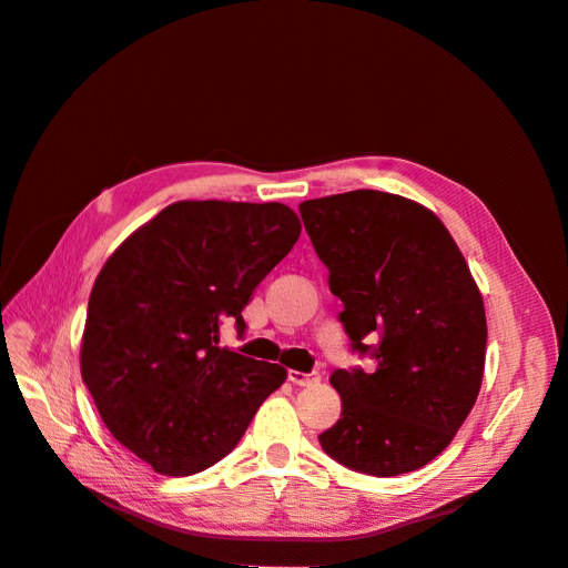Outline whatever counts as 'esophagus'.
<instances>
[{"label":"esophagus","instance_id":"esophagus-1","mask_svg":"<svg viewBox=\"0 0 568 568\" xmlns=\"http://www.w3.org/2000/svg\"><path fill=\"white\" fill-rule=\"evenodd\" d=\"M288 382L294 386H313L320 382V372H298L288 369Z\"/></svg>","mask_w":568,"mask_h":568}]
</instances>
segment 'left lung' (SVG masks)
<instances>
[{"mask_svg": "<svg viewBox=\"0 0 568 568\" xmlns=\"http://www.w3.org/2000/svg\"><path fill=\"white\" fill-rule=\"evenodd\" d=\"M329 270L353 351L376 367L336 369L341 419L322 450L369 476L438 457L471 412L486 367V311L457 244L424 205L374 189L298 205Z\"/></svg>", "mask_w": 568, "mask_h": 568, "instance_id": "1", "label": "left lung"}]
</instances>
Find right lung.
I'll list each match as a JSON object with an SVG mask.
<instances>
[{
    "label": "right lung",
    "mask_w": 568,
    "mask_h": 568,
    "mask_svg": "<svg viewBox=\"0 0 568 568\" xmlns=\"http://www.w3.org/2000/svg\"><path fill=\"white\" fill-rule=\"evenodd\" d=\"M284 203L178 201L101 267L80 369L118 443L165 476L213 467L236 448L286 369L220 348L222 322L246 329L253 288L294 248Z\"/></svg>",
    "instance_id": "add662e5"
}]
</instances>
